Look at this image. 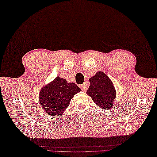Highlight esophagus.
I'll return each mask as SVG.
<instances>
[{
    "label": "esophagus",
    "instance_id": "34e87169",
    "mask_svg": "<svg viewBox=\"0 0 157 157\" xmlns=\"http://www.w3.org/2000/svg\"><path fill=\"white\" fill-rule=\"evenodd\" d=\"M81 87V90L83 91H87V88H88V87H87V85L86 84V83H83L82 85H81V87Z\"/></svg>",
    "mask_w": 157,
    "mask_h": 157
}]
</instances>
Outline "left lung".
<instances>
[{"label": "left lung", "instance_id": "obj_1", "mask_svg": "<svg viewBox=\"0 0 157 157\" xmlns=\"http://www.w3.org/2000/svg\"><path fill=\"white\" fill-rule=\"evenodd\" d=\"M90 86L87 95L101 109L110 110L114 105L116 98V90L113 82L103 72H98L89 78Z\"/></svg>", "mask_w": 157, "mask_h": 157}]
</instances>
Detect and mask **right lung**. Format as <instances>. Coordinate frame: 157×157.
<instances>
[{
    "mask_svg": "<svg viewBox=\"0 0 157 157\" xmlns=\"http://www.w3.org/2000/svg\"><path fill=\"white\" fill-rule=\"evenodd\" d=\"M80 91L75 82H68L58 76L40 89L39 102L45 113L51 116L61 115L69 105L71 99Z\"/></svg>",
    "mask_w": 157,
    "mask_h": 157,
    "instance_id": "obj_1",
    "label": "right lung"
}]
</instances>
